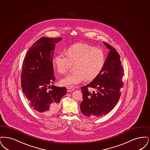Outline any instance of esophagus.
<instances>
[{
  "mask_svg": "<svg viewBox=\"0 0 150 150\" xmlns=\"http://www.w3.org/2000/svg\"><path fill=\"white\" fill-rule=\"evenodd\" d=\"M74 90V88H73V87H68L67 88V91L68 92L73 91Z\"/></svg>",
  "mask_w": 150,
  "mask_h": 150,
  "instance_id": "obj_1",
  "label": "esophagus"
}]
</instances>
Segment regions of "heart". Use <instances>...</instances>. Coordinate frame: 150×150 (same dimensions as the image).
<instances>
[{
	"instance_id": "heart-1",
	"label": "heart",
	"mask_w": 150,
	"mask_h": 150,
	"mask_svg": "<svg viewBox=\"0 0 150 150\" xmlns=\"http://www.w3.org/2000/svg\"><path fill=\"white\" fill-rule=\"evenodd\" d=\"M66 56L59 54L52 59V65L60 74H66L71 64H74L75 71L60 81L62 86L72 87L96 78L101 72L105 62L104 52L92 46L77 44L69 47Z\"/></svg>"
}]
</instances>
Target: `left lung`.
I'll return each instance as SVG.
<instances>
[{
    "instance_id": "8db88e82",
    "label": "left lung",
    "mask_w": 150,
    "mask_h": 150,
    "mask_svg": "<svg viewBox=\"0 0 150 150\" xmlns=\"http://www.w3.org/2000/svg\"><path fill=\"white\" fill-rule=\"evenodd\" d=\"M104 44L110 52L101 72L91 82L81 87L83 101L80 109L88 117H101L114 108L120 97V90L123 85L124 69L120 55L115 48L105 42ZM88 88L93 91H89Z\"/></svg>"
}]
</instances>
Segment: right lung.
Instances as JSON below:
<instances>
[{
    "label": "right lung",
    "mask_w": 150,
    "mask_h": 150,
    "mask_svg": "<svg viewBox=\"0 0 150 150\" xmlns=\"http://www.w3.org/2000/svg\"><path fill=\"white\" fill-rule=\"evenodd\" d=\"M62 40L41 38L29 49L22 64L23 93L31 108L47 117L58 111L60 100L67 92L65 87L50 85L55 80L52 62L55 46Z\"/></svg>",
    "instance_id": "obj_1"
}]
</instances>
